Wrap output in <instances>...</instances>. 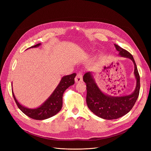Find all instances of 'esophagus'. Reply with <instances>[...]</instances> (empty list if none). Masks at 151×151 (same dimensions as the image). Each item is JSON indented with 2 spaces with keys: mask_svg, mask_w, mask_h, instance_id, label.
<instances>
[{
  "mask_svg": "<svg viewBox=\"0 0 151 151\" xmlns=\"http://www.w3.org/2000/svg\"><path fill=\"white\" fill-rule=\"evenodd\" d=\"M75 82L76 83L83 82V75H82L81 72L77 73V74L76 78H75Z\"/></svg>",
  "mask_w": 151,
  "mask_h": 151,
  "instance_id": "1",
  "label": "esophagus"
}]
</instances>
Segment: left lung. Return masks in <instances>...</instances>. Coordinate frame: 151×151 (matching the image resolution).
Instances as JSON below:
<instances>
[{"mask_svg":"<svg viewBox=\"0 0 151 151\" xmlns=\"http://www.w3.org/2000/svg\"><path fill=\"white\" fill-rule=\"evenodd\" d=\"M115 47L120 56L130 58L134 64V75L137 83L133 93L122 96H112L104 94L99 88L92 72H86L83 76V81L87 87L88 106L96 115L105 120L117 119L129 113L134 106L140 91V76L133 56L118 45L115 44Z\"/></svg>","mask_w":151,"mask_h":151,"instance_id":"8db88e82","label":"left lung"}]
</instances>
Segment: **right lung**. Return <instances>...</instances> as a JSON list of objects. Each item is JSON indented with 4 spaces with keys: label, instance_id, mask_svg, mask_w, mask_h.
Segmentation results:
<instances>
[{
    "label": "right lung",
    "instance_id": "right-lung-1",
    "mask_svg": "<svg viewBox=\"0 0 151 151\" xmlns=\"http://www.w3.org/2000/svg\"><path fill=\"white\" fill-rule=\"evenodd\" d=\"M41 43L35 45L29 48H36L40 46ZM76 76V73L63 76L55 89L52 94L40 106L36 108H28L22 106L16 99L15 95L12 90V95L16 104L21 111L26 115L35 120H45L55 115L61 110L62 107V97L64 91L68 87L74 84V78Z\"/></svg>",
    "mask_w": 151,
    "mask_h": 151
}]
</instances>
